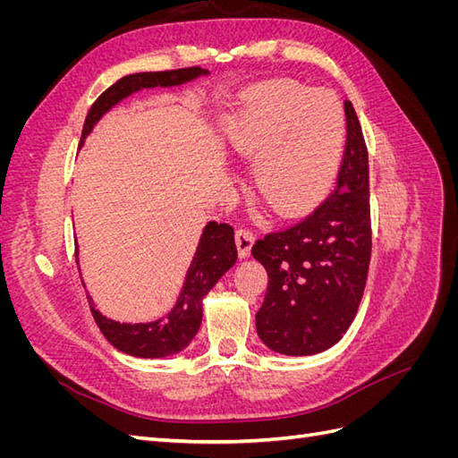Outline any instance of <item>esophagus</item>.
Instances as JSON below:
<instances>
[{"mask_svg": "<svg viewBox=\"0 0 458 458\" xmlns=\"http://www.w3.org/2000/svg\"><path fill=\"white\" fill-rule=\"evenodd\" d=\"M234 241H237V250L241 258H248L250 256L252 250V244H254V234L248 231V229H239L234 233Z\"/></svg>", "mask_w": 458, "mask_h": 458, "instance_id": "obj_1", "label": "esophagus"}]
</instances>
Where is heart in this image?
I'll return each mask as SVG.
<instances>
[{"label":"heart","instance_id":"heart-1","mask_svg":"<svg viewBox=\"0 0 458 458\" xmlns=\"http://www.w3.org/2000/svg\"><path fill=\"white\" fill-rule=\"evenodd\" d=\"M219 143L233 158L254 160L252 192L273 214L294 217L335 183L345 147L344 108L328 91L269 80L221 122Z\"/></svg>","mask_w":458,"mask_h":458}]
</instances>
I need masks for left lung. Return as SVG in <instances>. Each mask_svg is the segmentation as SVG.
I'll return each mask as SVG.
<instances>
[{
	"instance_id": "left-lung-1",
	"label": "left lung",
	"mask_w": 458,
	"mask_h": 458,
	"mask_svg": "<svg viewBox=\"0 0 458 458\" xmlns=\"http://www.w3.org/2000/svg\"><path fill=\"white\" fill-rule=\"evenodd\" d=\"M338 183L317 210L254 244L269 283L256 330L275 353L315 355L342 340L363 298L370 261L369 155L353 105Z\"/></svg>"
}]
</instances>
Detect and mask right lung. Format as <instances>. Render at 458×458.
<instances>
[{"label": "right lung", "mask_w": 458, "mask_h": 458, "mask_svg": "<svg viewBox=\"0 0 458 458\" xmlns=\"http://www.w3.org/2000/svg\"><path fill=\"white\" fill-rule=\"evenodd\" d=\"M206 76H210V72L195 66L165 72H137L120 78L116 84L110 86L91 105L84 122V130H81L80 147L86 143L88 135L93 131L97 122L110 108H114L118 103L128 99L130 95L143 89L185 86ZM234 261H237V246H234L233 227H229L227 224H217V221H208L206 227L202 229L197 252L192 256V261L187 269L182 293H179L175 306L168 313L157 318V321L148 323H120L114 321V318L105 317L99 310H95V303L88 294L95 323L103 332V336L110 342V345H114L122 353L141 359H160L175 355L187 350L192 338L197 336L202 323V301L221 276L234 266Z\"/></svg>", "instance_id": "obj_1"}]
</instances>
